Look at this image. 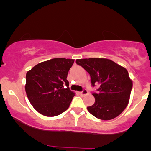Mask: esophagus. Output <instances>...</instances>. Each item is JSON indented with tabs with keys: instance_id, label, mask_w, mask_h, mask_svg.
<instances>
[{
	"instance_id": "obj_1",
	"label": "esophagus",
	"mask_w": 151,
	"mask_h": 151,
	"mask_svg": "<svg viewBox=\"0 0 151 151\" xmlns=\"http://www.w3.org/2000/svg\"><path fill=\"white\" fill-rule=\"evenodd\" d=\"M79 93L81 95V96H85V95H87L88 94V91L86 90V89H84L83 91H81V92H80Z\"/></svg>"
}]
</instances>
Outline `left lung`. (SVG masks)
<instances>
[{
    "instance_id": "left-lung-1",
    "label": "left lung",
    "mask_w": 151,
    "mask_h": 151,
    "mask_svg": "<svg viewBox=\"0 0 151 151\" xmlns=\"http://www.w3.org/2000/svg\"><path fill=\"white\" fill-rule=\"evenodd\" d=\"M76 62L89 73L93 86L100 85L98 93H92L96 101L87 107L88 112L102 120L120 115L129 104L133 87L127 70L106 58L77 59Z\"/></svg>"
}]
</instances>
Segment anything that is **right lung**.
<instances>
[{
  "label": "right lung",
  "instance_id": "obj_1",
  "mask_svg": "<svg viewBox=\"0 0 151 151\" xmlns=\"http://www.w3.org/2000/svg\"><path fill=\"white\" fill-rule=\"evenodd\" d=\"M73 63V59L53 58L39 63L27 71V96L31 104L40 114L57 116L69 107L75 93L69 89L67 78Z\"/></svg>",
  "mask_w": 151,
  "mask_h": 151
}]
</instances>
